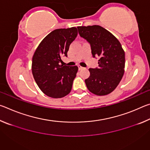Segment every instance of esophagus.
<instances>
[{
    "label": "esophagus",
    "instance_id": "34e87169",
    "mask_svg": "<svg viewBox=\"0 0 150 150\" xmlns=\"http://www.w3.org/2000/svg\"><path fill=\"white\" fill-rule=\"evenodd\" d=\"M83 69V67H81V66H80V65H79V66H78V69L79 70V71H80V70H81V69Z\"/></svg>",
    "mask_w": 150,
    "mask_h": 150
}]
</instances>
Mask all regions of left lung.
I'll return each instance as SVG.
<instances>
[{"instance_id": "left-lung-1", "label": "left lung", "mask_w": 150, "mask_h": 150, "mask_svg": "<svg viewBox=\"0 0 150 150\" xmlns=\"http://www.w3.org/2000/svg\"><path fill=\"white\" fill-rule=\"evenodd\" d=\"M80 36L91 45L93 57H98V67L90 68L85 80L91 93L106 95L115 89L124 73L125 54L120 42L108 30L98 25L78 26Z\"/></svg>"}]
</instances>
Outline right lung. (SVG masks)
Listing matches in <instances>:
<instances>
[{
	"label": "right lung",
	"mask_w": 150,
	"mask_h": 150,
	"mask_svg": "<svg viewBox=\"0 0 150 150\" xmlns=\"http://www.w3.org/2000/svg\"><path fill=\"white\" fill-rule=\"evenodd\" d=\"M77 35L75 27L55 30L44 38L33 55V76L39 88L48 96L62 98L71 92L78 67L60 63L62 56L67 57L70 45Z\"/></svg>",
	"instance_id": "right-lung-1"
}]
</instances>
